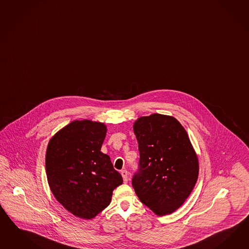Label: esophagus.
Wrapping results in <instances>:
<instances>
[{
	"instance_id": "34e87169",
	"label": "esophagus",
	"mask_w": 249,
	"mask_h": 249,
	"mask_svg": "<svg viewBox=\"0 0 249 249\" xmlns=\"http://www.w3.org/2000/svg\"><path fill=\"white\" fill-rule=\"evenodd\" d=\"M121 175H122V178H123V181H124V183H127V182H128V171H127L126 169L121 170Z\"/></svg>"
}]
</instances>
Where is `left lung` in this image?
Returning a JSON list of instances; mask_svg holds the SVG:
<instances>
[{
	"mask_svg": "<svg viewBox=\"0 0 249 249\" xmlns=\"http://www.w3.org/2000/svg\"><path fill=\"white\" fill-rule=\"evenodd\" d=\"M133 129L140 150L135 192L155 214H171L197 180L198 160L188 133L175 118L158 113L141 117Z\"/></svg>",
	"mask_w": 249,
	"mask_h": 249,
	"instance_id": "left-lung-1",
	"label": "left lung"
}]
</instances>
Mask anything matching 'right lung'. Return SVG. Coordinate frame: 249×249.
<instances>
[{
  "label": "right lung",
  "instance_id": "right-lung-1",
  "mask_svg": "<svg viewBox=\"0 0 249 249\" xmlns=\"http://www.w3.org/2000/svg\"><path fill=\"white\" fill-rule=\"evenodd\" d=\"M107 132L101 122L74 121L49 142L48 183L55 198L74 215L91 219L109 205L122 184L110 158L101 151Z\"/></svg>",
  "mask_w": 249,
  "mask_h": 249
}]
</instances>
